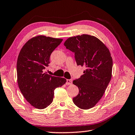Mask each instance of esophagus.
<instances>
[{"label":"esophagus","instance_id":"34e87169","mask_svg":"<svg viewBox=\"0 0 135 135\" xmlns=\"http://www.w3.org/2000/svg\"><path fill=\"white\" fill-rule=\"evenodd\" d=\"M73 83V81L71 79H67L66 81V84L67 85H71Z\"/></svg>","mask_w":135,"mask_h":135}]
</instances>
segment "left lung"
<instances>
[{"label":"left lung","instance_id":"left-lung-1","mask_svg":"<svg viewBox=\"0 0 135 135\" xmlns=\"http://www.w3.org/2000/svg\"><path fill=\"white\" fill-rule=\"evenodd\" d=\"M64 45L74 53L77 65L85 68L84 74L74 80L79 93L73 98L79 108H92L102 97L111 80L113 59L109 49L99 39L88 35L68 38Z\"/></svg>","mask_w":135,"mask_h":135}]
</instances>
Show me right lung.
I'll return each instance as SVG.
<instances>
[{
  "label": "right lung",
  "mask_w": 135,
  "mask_h": 135,
  "mask_svg": "<svg viewBox=\"0 0 135 135\" xmlns=\"http://www.w3.org/2000/svg\"><path fill=\"white\" fill-rule=\"evenodd\" d=\"M62 39L38 36L29 40L20 51L17 64V81L22 95L32 106L44 109L53 101L54 90L66 79L44 73L51 55Z\"/></svg>",
  "instance_id": "obj_1"
}]
</instances>
